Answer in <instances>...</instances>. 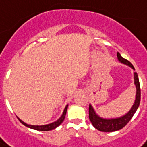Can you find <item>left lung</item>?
Segmentation results:
<instances>
[{
  "label": "left lung",
  "instance_id": "8db88e82",
  "mask_svg": "<svg viewBox=\"0 0 147 147\" xmlns=\"http://www.w3.org/2000/svg\"><path fill=\"white\" fill-rule=\"evenodd\" d=\"M117 57L120 63L129 66L134 71V67L131 64V62L123 58L119 52H117ZM134 84L136 88L134 102L131 109L129 110V111L122 116L117 117V118H102L95 112L92 105L89 104V119L95 129L102 132H113V131H119L120 129H122L128 123V122L132 119L135 111L138 109L139 103H140V98H141L140 84L138 80V74L135 71H134Z\"/></svg>",
  "mask_w": 147,
  "mask_h": 147
}]
</instances>
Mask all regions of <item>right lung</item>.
<instances>
[{
    "mask_svg": "<svg viewBox=\"0 0 147 147\" xmlns=\"http://www.w3.org/2000/svg\"><path fill=\"white\" fill-rule=\"evenodd\" d=\"M67 107H68V104H67V106L65 107V108L63 110V112L62 114V115L59 117L58 119L53 122L52 123L46 124V125H41V126H38V125H30V124H27L26 123H24V121L18 118V119L20 120V123L24 125L25 127H28V128H31V129H33V130H36V131H52V130H54L56 129V127H59L60 124L63 123V121L65 119V115H66L67 110Z\"/></svg>",
    "mask_w": 147,
    "mask_h": 147,
    "instance_id": "add662e5",
    "label": "right lung"
}]
</instances>
